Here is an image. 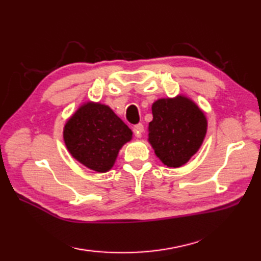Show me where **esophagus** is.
<instances>
[{"label": "esophagus", "instance_id": "esophagus-1", "mask_svg": "<svg viewBox=\"0 0 261 261\" xmlns=\"http://www.w3.org/2000/svg\"><path fill=\"white\" fill-rule=\"evenodd\" d=\"M142 132H143V125L142 123H138L134 126V134L137 138H141L142 136Z\"/></svg>", "mask_w": 261, "mask_h": 261}]
</instances>
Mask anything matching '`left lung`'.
<instances>
[{
	"mask_svg": "<svg viewBox=\"0 0 261 261\" xmlns=\"http://www.w3.org/2000/svg\"><path fill=\"white\" fill-rule=\"evenodd\" d=\"M149 142L167 167H180L197 152L206 135L207 121L192 99L160 98L152 104Z\"/></svg>",
	"mask_w": 261,
	"mask_h": 261,
	"instance_id": "obj_1",
	"label": "left lung"
}]
</instances>
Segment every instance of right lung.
<instances>
[{
  "instance_id": "right-lung-1",
  "label": "right lung",
  "mask_w": 261,
  "mask_h": 261,
  "mask_svg": "<svg viewBox=\"0 0 261 261\" xmlns=\"http://www.w3.org/2000/svg\"><path fill=\"white\" fill-rule=\"evenodd\" d=\"M132 131L108 105L87 102L64 127V140L76 160L97 173L113 167L119 150Z\"/></svg>"
}]
</instances>
